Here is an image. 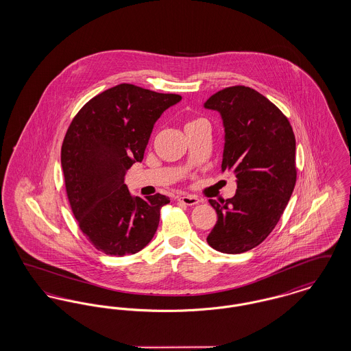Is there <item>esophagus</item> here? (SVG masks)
I'll return each mask as SVG.
<instances>
[{"label": "esophagus", "instance_id": "1", "mask_svg": "<svg viewBox=\"0 0 351 351\" xmlns=\"http://www.w3.org/2000/svg\"><path fill=\"white\" fill-rule=\"evenodd\" d=\"M178 200L183 202L184 205H188V206H193V205L200 202V200L196 196H192V195H180L178 197Z\"/></svg>", "mask_w": 351, "mask_h": 351}]
</instances>
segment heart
<instances>
[{
	"instance_id": "heart-1",
	"label": "heart",
	"mask_w": 351,
	"mask_h": 351,
	"mask_svg": "<svg viewBox=\"0 0 351 351\" xmlns=\"http://www.w3.org/2000/svg\"><path fill=\"white\" fill-rule=\"evenodd\" d=\"M199 122H202V119H195V121H191V122H188V123L185 125V128L192 126V125H196V123H199Z\"/></svg>"
}]
</instances>
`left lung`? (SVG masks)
Segmentation results:
<instances>
[{"label": "left lung", "instance_id": "8db88e82", "mask_svg": "<svg viewBox=\"0 0 351 351\" xmlns=\"http://www.w3.org/2000/svg\"><path fill=\"white\" fill-rule=\"evenodd\" d=\"M204 106L221 114V168L237 178L232 199L209 200L218 219L206 242L219 252L241 254L267 238L291 199L298 173L295 134L280 109L249 86L225 88Z\"/></svg>", "mask_w": 351, "mask_h": 351}]
</instances>
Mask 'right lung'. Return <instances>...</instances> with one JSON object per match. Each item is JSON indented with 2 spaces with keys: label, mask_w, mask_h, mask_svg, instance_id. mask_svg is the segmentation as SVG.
Segmentation results:
<instances>
[{
  "label": "right lung",
  "mask_w": 351,
  "mask_h": 351,
  "mask_svg": "<svg viewBox=\"0 0 351 351\" xmlns=\"http://www.w3.org/2000/svg\"><path fill=\"white\" fill-rule=\"evenodd\" d=\"M182 96L119 84L88 101L72 119L62 146L68 201L80 230L106 255L142 250L169 202L156 193L133 197L126 171L142 162L155 122Z\"/></svg>",
  "instance_id": "add662e5"
}]
</instances>
